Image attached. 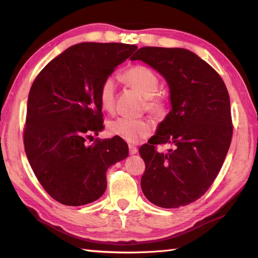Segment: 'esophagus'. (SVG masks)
<instances>
[{
  "mask_svg": "<svg viewBox=\"0 0 258 258\" xmlns=\"http://www.w3.org/2000/svg\"><path fill=\"white\" fill-rule=\"evenodd\" d=\"M129 154L130 155H135L136 153L138 152V148L136 147V146H134V145H129Z\"/></svg>",
  "mask_w": 258,
  "mask_h": 258,
  "instance_id": "esophagus-1",
  "label": "esophagus"
}]
</instances>
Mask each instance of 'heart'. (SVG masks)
I'll list each match as a JSON object with an SVG mask.
<instances>
[{
    "label": "heart",
    "instance_id": "b5f03b06",
    "mask_svg": "<svg viewBox=\"0 0 258 258\" xmlns=\"http://www.w3.org/2000/svg\"><path fill=\"white\" fill-rule=\"evenodd\" d=\"M125 83L133 86L145 96V108L157 118L165 116L168 112L166 96L159 93V79L156 73L146 66H134L122 74ZM99 101L102 109L111 111L115 101V84L113 79L106 77L99 90ZM108 133L123 139L127 143H138L152 134L153 125L147 119H131L119 116L110 120L106 125Z\"/></svg>",
    "mask_w": 258,
    "mask_h": 258
}]
</instances>
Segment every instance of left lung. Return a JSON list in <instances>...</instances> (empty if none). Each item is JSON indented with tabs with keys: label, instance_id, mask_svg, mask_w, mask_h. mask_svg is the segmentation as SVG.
Masks as SVG:
<instances>
[{
	"label": "left lung",
	"instance_id": "1",
	"mask_svg": "<svg viewBox=\"0 0 258 258\" xmlns=\"http://www.w3.org/2000/svg\"><path fill=\"white\" fill-rule=\"evenodd\" d=\"M160 73L171 90L172 111L143 145L142 189L162 208H179L205 194L220 172L232 138L230 100L220 75L182 48L143 47L130 58ZM173 148L159 153L157 144Z\"/></svg>",
	"mask_w": 258,
	"mask_h": 258
}]
</instances>
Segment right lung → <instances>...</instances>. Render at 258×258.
Instances as JSON below:
<instances>
[{
	"mask_svg": "<svg viewBox=\"0 0 258 258\" xmlns=\"http://www.w3.org/2000/svg\"><path fill=\"white\" fill-rule=\"evenodd\" d=\"M137 46L82 42L48 62L29 92L24 149L39 183L57 202L84 206L102 197L106 171L128 156L122 139L95 138L103 129L99 90Z\"/></svg>",
	"mask_w": 258,
	"mask_h": 258,
	"instance_id": "obj_1",
	"label": "right lung"
}]
</instances>
